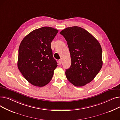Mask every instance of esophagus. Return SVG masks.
Wrapping results in <instances>:
<instances>
[{
	"label": "esophagus",
	"instance_id": "1",
	"mask_svg": "<svg viewBox=\"0 0 120 120\" xmlns=\"http://www.w3.org/2000/svg\"><path fill=\"white\" fill-rule=\"evenodd\" d=\"M58 63H59V65H61V64H62V60H61V59L59 60L58 61Z\"/></svg>",
	"mask_w": 120,
	"mask_h": 120
}]
</instances>
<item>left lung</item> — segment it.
<instances>
[{"label":"left lung","mask_w":120,"mask_h":120,"mask_svg":"<svg viewBox=\"0 0 120 120\" xmlns=\"http://www.w3.org/2000/svg\"><path fill=\"white\" fill-rule=\"evenodd\" d=\"M60 34L67 41L71 54V64L66 70L67 78L76 86L90 83L103 65L99 42L87 30L77 26L67 28Z\"/></svg>","instance_id":"8db88e82"}]
</instances>
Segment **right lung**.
I'll return each mask as SVG.
<instances>
[{"mask_svg": "<svg viewBox=\"0 0 120 120\" xmlns=\"http://www.w3.org/2000/svg\"><path fill=\"white\" fill-rule=\"evenodd\" d=\"M58 32L52 27H42L30 32L20 44L17 67L24 77L34 86H45L52 78L57 63L50 44Z\"/></svg>", "mask_w": 120, "mask_h": 120, "instance_id": "right-lung-1", "label": "right lung"}]
</instances>
